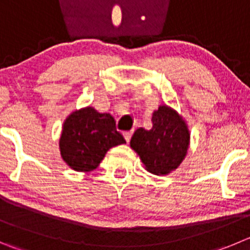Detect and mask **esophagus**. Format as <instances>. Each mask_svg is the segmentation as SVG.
<instances>
[{"instance_id": "obj_1", "label": "esophagus", "mask_w": 250, "mask_h": 250, "mask_svg": "<svg viewBox=\"0 0 250 250\" xmlns=\"http://www.w3.org/2000/svg\"><path fill=\"white\" fill-rule=\"evenodd\" d=\"M132 134H133V130H129V132H125V134H123V136H125V142H127V143L130 141V137H132Z\"/></svg>"}]
</instances>
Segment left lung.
Instances as JSON below:
<instances>
[{
    "label": "left lung",
    "mask_w": 250,
    "mask_h": 250,
    "mask_svg": "<svg viewBox=\"0 0 250 250\" xmlns=\"http://www.w3.org/2000/svg\"><path fill=\"white\" fill-rule=\"evenodd\" d=\"M151 129L138 128L130 139L146 171L158 176L169 175L185 160L191 133L188 122L176 109L160 104L151 117Z\"/></svg>",
    "instance_id": "1"
}]
</instances>
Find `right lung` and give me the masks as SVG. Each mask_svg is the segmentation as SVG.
Here are the masks:
<instances>
[{
    "label": "right lung",
    "instance_id": "add662e5",
    "mask_svg": "<svg viewBox=\"0 0 250 250\" xmlns=\"http://www.w3.org/2000/svg\"><path fill=\"white\" fill-rule=\"evenodd\" d=\"M125 143L111 114L100 113L87 106L75 109L65 118L59 150L67 167L75 171L88 172L97 169L109 149Z\"/></svg>",
    "mask_w": 250,
    "mask_h": 250
}]
</instances>
